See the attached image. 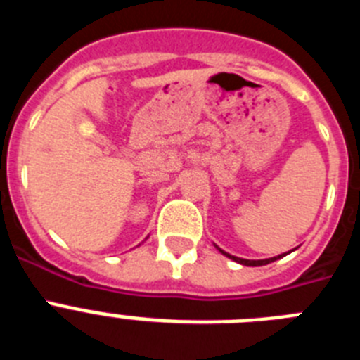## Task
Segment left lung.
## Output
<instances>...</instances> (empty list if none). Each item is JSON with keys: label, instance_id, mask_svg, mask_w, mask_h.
Instances as JSON below:
<instances>
[{"label": "left lung", "instance_id": "left-lung-1", "mask_svg": "<svg viewBox=\"0 0 360 360\" xmlns=\"http://www.w3.org/2000/svg\"><path fill=\"white\" fill-rule=\"evenodd\" d=\"M221 250V249H219ZM221 252H224V250H221ZM225 256H229L231 257V259H234V262H238V263H241V265H247V266H259V265H269V263H272L274 262V259H278V257H281V256H278V257H270V259H243V257H236V256H231V254H227V252H224Z\"/></svg>", "mask_w": 360, "mask_h": 360}]
</instances>
